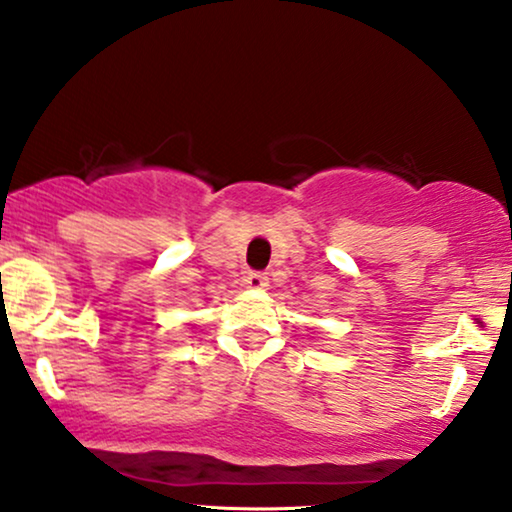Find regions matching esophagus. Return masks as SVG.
I'll return each mask as SVG.
<instances>
[{
    "label": "esophagus",
    "mask_w": 512,
    "mask_h": 512,
    "mask_svg": "<svg viewBox=\"0 0 512 512\" xmlns=\"http://www.w3.org/2000/svg\"><path fill=\"white\" fill-rule=\"evenodd\" d=\"M243 283L252 290H264L269 285V278H267V274H262V271H248L243 278Z\"/></svg>",
    "instance_id": "esophagus-1"
}]
</instances>
